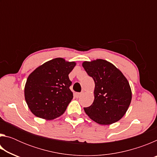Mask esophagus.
<instances>
[{"label": "esophagus", "mask_w": 157, "mask_h": 157, "mask_svg": "<svg viewBox=\"0 0 157 157\" xmlns=\"http://www.w3.org/2000/svg\"><path fill=\"white\" fill-rule=\"evenodd\" d=\"M82 95V93H76V94H75V97H76V98H79V97H80Z\"/></svg>", "instance_id": "34e87169"}]
</instances>
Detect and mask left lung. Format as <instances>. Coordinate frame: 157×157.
<instances>
[{
	"instance_id": "left-lung-1",
	"label": "left lung",
	"mask_w": 157,
	"mask_h": 157,
	"mask_svg": "<svg viewBox=\"0 0 157 157\" xmlns=\"http://www.w3.org/2000/svg\"><path fill=\"white\" fill-rule=\"evenodd\" d=\"M95 82L94 101L84 109L90 118L100 124H111L123 118L132 100L129 84L121 71L104 59L82 63Z\"/></svg>"
}]
</instances>
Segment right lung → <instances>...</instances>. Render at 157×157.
Listing matches in <instances>:
<instances>
[{"label":"right lung","mask_w":157,"mask_h":157,"mask_svg":"<svg viewBox=\"0 0 157 157\" xmlns=\"http://www.w3.org/2000/svg\"><path fill=\"white\" fill-rule=\"evenodd\" d=\"M75 62L55 58L36 68L28 76L25 86V99L29 109L39 118L52 120L64 113L73 99L69 87L70 73Z\"/></svg>","instance_id":"1"}]
</instances>
